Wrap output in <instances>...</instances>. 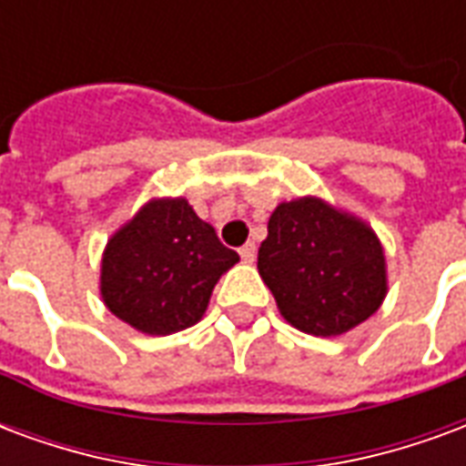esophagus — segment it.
Listing matches in <instances>:
<instances>
[{
  "label": "esophagus",
  "mask_w": 466,
  "mask_h": 466,
  "mask_svg": "<svg viewBox=\"0 0 466 466\" xmlns=\"http://www.w3.org/2000/svg\"><path fill=\"white\" fill-rule=\"evenodd\" d=\"M239 257H242L244 262L247 264H252L254 262V257H257V244L254 242H247L242 247V249H239Z\"/></svg>",
  "instance_id": "obj_1"
}]
</instances>
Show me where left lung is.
<instances>
[{"label":"left lung","instance_id":"left-lung-1","mask_svg":"<svg viewBox=\"0 0 466 466\" xmlns=\"http://www.w3.org/2000/svg\"><path fill=\"white\" fill-rule=\"evenodd\" d=\"M257 269L284 319L314 337L350 332L387 294L380 239L314 197L274 209Z\"/></svg>","mask_w":466,"mask_h":466}]
</instances>
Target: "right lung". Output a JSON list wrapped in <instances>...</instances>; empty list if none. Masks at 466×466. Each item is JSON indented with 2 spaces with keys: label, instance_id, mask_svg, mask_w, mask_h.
<instances>
[{
  "label": "right lung",
  "instance_id": "obj_1",
  "mask_svg": "<svg viewBox=\"0 0 466 466\" xmlns=\"http://www.w3.org/2000/svg\"><path fill=\"white\" fill-rule=\"evenodd\" d=\"M237 262L187 199H154L106 244L102 297L122 322L164 337L202 319L217 279Z\"/></svg>",
  "mask_w": 466,
  "mask_h": 466
}]
</instances>
